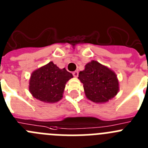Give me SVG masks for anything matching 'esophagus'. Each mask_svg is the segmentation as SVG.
Listing matches in <instances>:
<instances>
[{"label": "esophagus", "instance_id": "34e87169", "mask_svg": "<svg viewBox=\"0 0 148 148\" xmlns=\"http://www.w3.org/2000/svg\"><path fill=\"white\" fill-rule=\"evenodd\" d=\"M73 76L75 77V78H77V77H78V71H74L73 73Z\"/></svg>", "mask_w": 148, "mask_h": 148}]
</instances>
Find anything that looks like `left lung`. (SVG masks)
Returning a JSON list of instances; mask_svg holds the SVG:
<instances>
[{"instance_id": "8db88e82", "label": "left lung", "mask_w": 148, "mask_h": 148, "mask_svg": "<svg viewBox=\"0 0 148 148\" xmlns=\"http://www.w3.org/2000/svg\"><path fill=\"white\" fill-rule=\"evenodd\" d=\"M78 79L83 84L86 97L97 103L112 100L119 92V81L116 73L102 64L92 60L79 72Z\"/></svg>"}]
</instances>
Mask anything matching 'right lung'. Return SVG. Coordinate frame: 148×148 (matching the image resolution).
Here are the masks:
<instances>
[{
	"label": "right lung",
	"mask_w": 148,
	"mask_h": 148,
	"mask_svg": "<svg viewBox=\"0 0 148 148\" xmlns=\"http://www.w3.org/2000/svg\"><path fill=\"white\" fill-rule=\"evenodd\" d=\"M72 78L73 74L66 69H60L50 62L32 73L28 89L39 101L53 103L62 100L65 85Z\"/></svg>",
	"instance_id": "1"
}]
</instances>
